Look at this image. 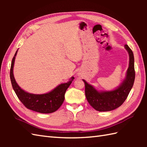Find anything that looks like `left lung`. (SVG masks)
<instances>
[{
    "label": "left lung",
    "instance_id": "8db88e82",
    "mask_svg": "<svg viewBox=\"0 0 147 147\" xmlns=\"http://www.w3.org/2000/svg\"><path fill=\"white\" fill-rule=\"evenodd\" d=\"M124 48L129 55V67L126 71L125 78L117 87L108 91L98 90L83 80L85 86L86 98L96 111H111L120 107L126 100L132 88L135 78V59L133 53L128 45H125Z\"/></svg>",
    "mask_w": 147,
    "mask_h": 147
}]
</instances>
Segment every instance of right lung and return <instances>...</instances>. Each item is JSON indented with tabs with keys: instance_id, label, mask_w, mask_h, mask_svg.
Listing matches in <instances>:
<instances>
[{
	"instance_id": "add662e5",
	"label": "right lung",
	"mask_w": 147,
	"mask_h": 147,
	"mask_svg": "<svg viewBox=\"0 0 147 147\" xmlns=\"http://www.w3.org/2000/svg\"><path fill=\"white\" fill-rule=\"evenodd\" d=\"M18 51V49L12 60L10 78L12 88L14 90L18 98L26 108L33 111L43 114L52 113L56 111L63 103L65 93L74 78L72 76L67 83H61L51 91L43 94H34L24 91L16 82L13 73L15 59Z\"/></svg>"
}]
</instances>
